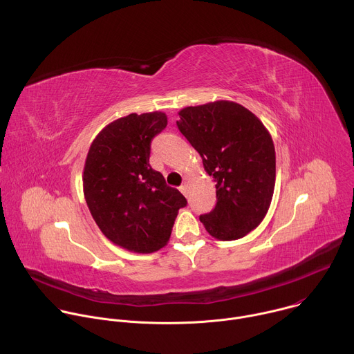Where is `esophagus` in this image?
I'll return each instance as SVG.
<instances>
[{
    "label": "esophagus",
    "instance_id": "34e87169",
    "mask_svg": "<svg viewBox=\"0 0 354 354\" xmlns=\"http://www.w3.org/2000/svg\"><path fill=\"white\" fill-rule=\"evenodd\" d=\"M179 189H180V192H182L185 196L187 194V185H186V183H185V185H182Z\"/></svg>",
    "mask_w": 354,
    "mask_h": 354
}]
</instances>
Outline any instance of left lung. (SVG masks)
I'll return each instance as SVG.
<instances>
[{
    "mask_svg": "<svg viewBox=\"0 0 354 354\" xmlns=\"http://www.w3.org/2000/svg\"><path fill=\"white\" fill-rule=\"evenodd\" d=\"M178 115L179 131L216 183L217 205L200 221L218 241L243 238L263 221L272 203L276 153L269 130L232 100L187 106Z\"/></svg>",
    "mask_w": 354,
    "mask_h": 354,
    "instance_id": "left-lung-1",
    "label": "left lung"
}]
</instances>
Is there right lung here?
I'll use <instances>...</instances> for the list:
<instances>
[{
	"instance_id": "1",
	"label": "right lung",
	"mask_w": 354,
	"mask_h": 354,
	"mask_svg": "<svg viewBox=\"0 0 354 354\" xmlns=\"http://www.w3.org/2000/svg\"><path fill=\"white\" fill-rule=\"evenodd\" d=\"M168 124L164 112L130 113L93 138L82 186L99 230L115 245L136 254L164 248L186 198L149 165L151 140Z\"/></svg>"
}]
</instances>
